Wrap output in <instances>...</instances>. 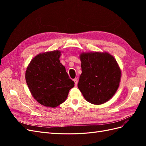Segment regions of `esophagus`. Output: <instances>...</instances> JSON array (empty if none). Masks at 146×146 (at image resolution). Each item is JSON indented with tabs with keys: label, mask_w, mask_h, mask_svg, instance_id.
Returning <instances> with one entry per match:
<instances>
[{
	"label": "esophagus",
	"mask_w": 146,
	"mask_h": 146,
	"mask_svg": "<svg viewBox=\"0 0 146 146\" xmlns=\"http://www.w3.org/2000/svg\"><path fill=\"white\" fill-rule=\"evenodd\" d=\"M74 81L75 82V85H77V84H78V79H77V78H76L75 79H74Z\"/></svg>",
	"instance_id": "obj_1"
}]
</instances>
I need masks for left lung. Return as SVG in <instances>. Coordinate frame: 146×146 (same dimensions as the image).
I'll return each instance as SVG.
<instances>
[{
  "instance_id": "left-lung-1",
  "label": "left lung",
  "mask_w": 146,
  "mask_h": 146,
  "mask_svg": "<svg viewBox=\"0 0 146 146\" xmlns=\"http://www.w3.org/2000/svg\"><path fill=\"white\" fill-rule=\"evenodd\" d=\"M82 74L78 88L88 102L101 105L115 94L121 82V70L114 56L103 52H82Z\"/></svg>"
}]
</instances>
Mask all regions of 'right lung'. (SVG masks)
Masks as SVG:
<instances>
[{"label": "right lung", "mask_w": 146, "mask_h": 146, "mask_svg": "<svg viewBox=\"0 0 146 146\" xmlns=\"http://www.w3.org/2000/svg\"><path fill=\"white\" fill-rule=\"evenodd\" d=\"M60 50L41 53L29 64L25 80L33 98L47 107L55 108L67 99L74 82L60 63Z\"/></svg>", "instance_id": "1"}]
</instances>
